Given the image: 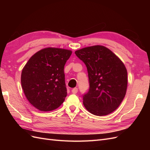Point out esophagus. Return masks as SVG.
Listing matches in <instances>:
<instances>
[{"instance_id":"34e87169","label":"esophagus","mask_w":150,"mask_h":150,"mask_svg":"<svg viewBox=\"0 0 150 150\" xmlns=\"http://www.w3.org/2000/svg\"><path fill=\"white\" fill-rule=\"evenodd\" d=\"M72 93H73V94H76L77 93H78V89L77 88H73L72 89Z\"/></svg>"}]
</instances>
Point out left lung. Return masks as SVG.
Masks as SVG:
<instances>
[{
	"label": "left lung",
	"mask_w": 150,
	"mask_h": 150,
	"mask_svg": "<svg viewBox=\"0 0 150 150\" xmlns=\"http://www.w3.org/2000/svg\"><path fill=\"white\" fill-rule=\"evenodd\" d=\"M76 56L87 67L89 87L83 95V104L96 116L111 113L125 96L128 74L123 63L110 49L102 46L81 49Z\"/></svg>",
	"instance_id": "1"
}]
</instances>
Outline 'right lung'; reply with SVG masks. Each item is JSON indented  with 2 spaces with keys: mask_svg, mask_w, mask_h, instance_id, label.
Returning a JSON list of instances; mask_svg holds the SVG:
<instances>
[{
  "mask_svg": "<svg viewBox=\"0 0 150 150\" xmlns=\"http://www.w3.org/2000/svg\"><path fill=\"white\" fill-rule=\"evenodd\" d=\"M69 50L48 47L32 56L23 68L21 84L29 103L41 111L56 110L67 96L64 65Z\"/></svg>",
  "mask_w": 150,
  "mask_h": 150,
  "instance_id": "obj_1",
  "label": "right lung"
}]
</instances>
